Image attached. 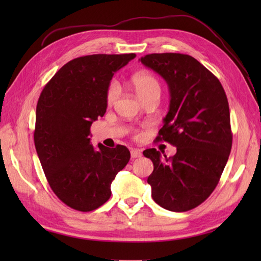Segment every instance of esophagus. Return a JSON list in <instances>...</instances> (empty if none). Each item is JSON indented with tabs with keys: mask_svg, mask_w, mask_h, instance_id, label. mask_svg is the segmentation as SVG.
<instances>
[{
	"mask_svg": "<svg viewBox=\"0 0 261 261\" xmlns=\"http://www.w3.org/2000/svg\"><path fill=\"white\" fill-rule=\"evenodd\" d=\"M142 156V152L139 150V149H132L131 150V158H140Z\"/></svg>",
	"mask_w": 261,
	"mask_h": 261,
	"instance_id": "34e87169",
	"label": "esophagus"
}]
</instances>
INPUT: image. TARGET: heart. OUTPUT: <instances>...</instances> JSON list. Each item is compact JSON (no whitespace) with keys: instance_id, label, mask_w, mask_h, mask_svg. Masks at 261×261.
Listing matches in <instances>:
<instances>
[{"instance_id":"heart-1","label":"heart","mask_w":261,"mask_h":261,"mask_svg":"<svg viewBox=\"0 0 261 261\" xmlns=\"http://www.w3.org/2000/svg\"><path fill=\"white\" fill-rule=\"evenodd\" d=\"M131 86L141 101H145L148 97L154 95H160L162 92V85L156 76L148 71H140L131 77ZM120 92L119 88L114 83L110 84L107 91V103L113 105L116 99L119 98Z\"/></svg>"}]
</instances>
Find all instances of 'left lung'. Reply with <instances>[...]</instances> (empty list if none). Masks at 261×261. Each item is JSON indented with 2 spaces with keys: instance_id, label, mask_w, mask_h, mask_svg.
I'll return each mask as SVG.
<instances>
[{
  "instance_id": "8db88e82",
  "label": "left lung",
  "mask_w": 261,
  "mask_h": 261,
  "mask_svg": "<svg viewBox=\"0 0 261 261\" xmlns=\"http://www.w3.org/2000/svg\"><path fill=\"white\" fill-rule=\"evenodd\" d=\"M140 62L166 81L169 110L157 140L175 146L173 157L156 149L148 177L151 196L160 206L185 212L198 206L218 185L232 147L229 103L220 81L188 55L150 54Z\"/></svg>"
}]
</instances>
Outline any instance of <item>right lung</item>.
I'll return each instance as SVG.
<instances>
[{
    "mask_svg": "<svg viewBox=\"0 0 261 261\" xmlns=\"http://www.w3.org/2000/svg\"><path fill=\"white\" fill-rule=\"evenodd\" d=\"M136 54L90 55L64 65L43 87L36 110L35 146L51 190L69 207L90 212L111 196V184L130 151L91 145V125L107 112L115 71Z\"/></svg>",
    "mask_w": 261,
    "mask_h": 261,
    "instance_id": "obj_1",
    "label": "right lung"
}]
</instances>
